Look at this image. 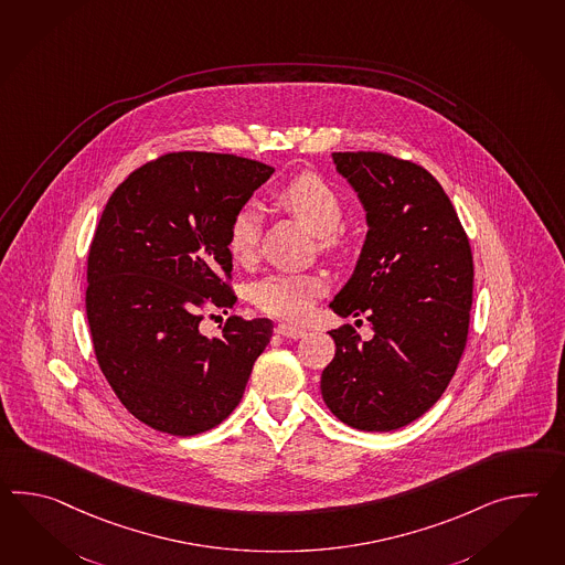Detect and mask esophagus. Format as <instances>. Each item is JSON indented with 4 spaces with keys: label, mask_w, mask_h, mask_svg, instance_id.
<instances>
[{
    "label": "esophagus",
    "mask_w": 565,
    "mask_h": 565,
    "mask_svg": "<svg viewBox=\"0 0 565 565\" xmlns=\"http://www.w3.org/2000/svg\"><path fill=\"white\" fill-rule=\"evenodd\" d=\"M276 332L284 339H301L306 334L303 328L291 327V324H277Z\"/></svg>",
    "instance_id": "esophagus-1"
}]
</instances>
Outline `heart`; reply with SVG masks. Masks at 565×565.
Returning <instances> with one entry per match:
<instances>
[{
	"label": "heart",
	"instance_id": "1",
	"mask_svg": "<svg viewBox=\"0 0 565 565\" xmlns=\"http://www.w3.org/2000/svg\"><path fill=\"white\" fill-rule=\"evenodd\" d=\"M277 201L298 216L316 237L332 241V233L342 225V201L339 192L324 178L316 174L296 175L279 190ZM262 235V214L247 204L233 214L226 233V249L235 262H252ZM324 281L310 274H271L255 281L252 300L262 312L284 320H301L312 312L313 303L322 296Z\"/></svg>",
	"mask_w": 565,
	"mask_h": 565
}]
</instances>
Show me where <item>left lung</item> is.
I'll return each mask as SVG.
<instances>
[{
	"label": "left lung",
	"mask_w": 565,
	"mask_h": 565,
	"mask_svg": "<svg viewBox=\"0 0 565 565\" xmlns=\"http://www.w3.org/2000/svg\"><path fill=\"white\" fill-rule=\"evenodd\" d=\"M332 160L366 221L363 249L330 308L366 316L373 339L330 330L337 352L322 371L328 409L347 426L391 431L438 402L465 352L475 265L458 214L438 180L375 151Z\"/></svg>",
	"instance_id": "1"
}]
</instances>
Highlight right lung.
<instances>
[{"label": "right lung", "instance_id": "1", "mask_svg": "<svg viewBox=\"0 0 565 565\" xmlns=\"http://www.w3.org/2000/svg\"><path fill=\"white\" fill-rule=\"evenodd\" d=\"M271 174L238 156L178 151L131 172L105 204L88 252V327L103 375L146 426L196 436L241 402L271 320L231 316L216 339L199 324L202 310L237 301L228 223Z\"/></svg>", "mask_w": 565, "mask_h": 565}]
</instances>
